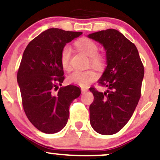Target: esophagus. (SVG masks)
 Wrapping results in <instances>:
<instances>
[{
	"label": "esophagus",
	"instance_id": "esophagus-1",
	"mask_svg": "<svg viewBox=\"0 0 160 160\" xmlns=\"http://www.w3.org/2000/svg\"><path fill=\"white\" fill-rule=\"evenodd\" d=\"M87 91H88V89H86V88H82V89H81V92L82 93V94L86 93Z\"/></svg>",
	"mask_w": 160,
	"mask_h": 160
}]
</instances>
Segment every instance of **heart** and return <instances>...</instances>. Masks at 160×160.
Wrapping results in <instances>:
<instances>
[{
	"label": "heart",
	"mask_w": 160,
	"mask_h": 160,
	"mask_svg": "<svg viewBox=\"0 0 160 160\" xmlns=\"http://www.w3.org/2000/svg\"><path fill=\"white\" fill-rule=\"evenodd\" d=\"M76 46L82 52L90 57L89 59H90L91 65L93 67L99 68L102 65L103 58L100 55L98 54V46L93 40L86 38H81L76 42ZM71 56V47L65 46L61 53V64L63 68L66 71H69L71 69V65H70ZM97 77L98 75L93 71H75L69 75L68 80L71 83L76 84L81 87H86L89 83L96 80Z\"/></svg>",
	"instance_id": "b5f03b06"
}]
</instances>
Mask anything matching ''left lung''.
<instances>
[{"label":"left lung","instance_id":"8db88e82","mask_svg":"<svg viewBox=\"0 0 160 160\" xmlns=\"http://www.w3.org/2000/svg\"><path fill=\"white\" fill-rule=\"evenodd\" d=\"M103 46L107 67L98 82L108 90L89 89L94 101L89 106L90 124L101 135L118 132L130 120L141 97L144 69L134 43L115 29L87 36Z\"/></svg>","mask_w":160,"mask_h":160}]
</instances>
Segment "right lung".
<instances>
[{"label": "right lung", "mask_w": 160, "mask_h": 160, "mask_svg": "<svg viewBox=\"0 0 160 160\" xmlns=\"http://www.w3.org/2000/svg\"><path fill=\"white\" fill-rule=\"evenodd\" d=\"M82 32L49 28L33 39L24 51L17 74L24 111L28 119L42 132L56 133L67 124L69 107L80 96V88L61 87L64 71L61 53L66 43Z\"/></svg>", "instance_id": "obj_1"}]
</instances>
